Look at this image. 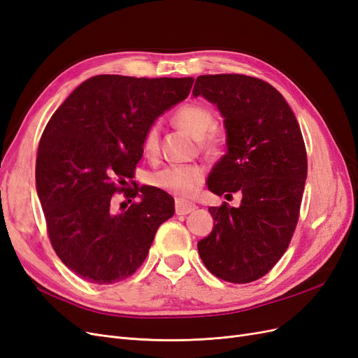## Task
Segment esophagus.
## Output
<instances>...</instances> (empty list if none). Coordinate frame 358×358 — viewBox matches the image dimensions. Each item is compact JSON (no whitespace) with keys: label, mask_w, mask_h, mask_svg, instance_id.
<instances>
[{"label":"esophagus","mask_w":358,"mask_h":358,"mask_svg":"<svg viewBox=\"0 0 358 358\" xmlns=\"http://www.w3.org/2000/svg\"><path fill=\"white\" fill-rule=\"evenodd\" d=\"M197 209V206L194 203H185V201H176V215H188Z\"/></svg>","instance_id":"1"}]
</instances>
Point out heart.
<instances>
[{
    "instance_id": "b5f03b06",
    "label": "heart",
    "mask_w": 358,
    "mask_h": 358,
    "mask_svg": "<svg viewBox=\"0 0 358 358\" xmlns=\"http://www.w3.org/2000/svg\"><path fill=\"white\" fill-rule=\"evenodd\" d=\"M176 122L199 138L200 146L206 152L213 154L220 148V138L209 133L215 125L213 113L201 104H183L175 115ZM143 150L148 155H155L159 148V124L149 125L143 136ZM204 180V170L196 164H173L152 173L150 185L175 194L179 199H188L199 189Z\"/></svg>"
}]
</instances>
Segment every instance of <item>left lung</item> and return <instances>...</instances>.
Segmentation results:
<instances>
[{
	"label": "left lung",
	"mask_w": 358,
	"mask_h": 358,
	"mask_svg": "<svg viewBox=\"0 0 358 358\" xmlns=\"http://www.w3.org/2000/svg\"><path fill=\"white\" fill-rule=\"evenodd\" d=\"M192 95L216 104L227 131V152L208 188L225 197L242 192L239 208H209L213 230L199 254L216 278L252 282L284 255L299 221L308 176L300 127L280 92L251 76H199Z\"/></svg>",
	"instance_id": "left-lung-1"
}]
</instances>
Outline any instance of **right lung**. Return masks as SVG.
Returning <instances> with one entry per match:
<instances>
[{"instance_id":"obj_1","label":"right lung","mask_w":358,"mask_h":358,"mask_svg":"<svg viewBox=\"0 0 358 358\" xmlns=\"http://www.w3.org/2000/svg\"><path fill=\"white\" fill-rule=\"evenodd\" d=\"M192 83V78L94 76L49 119L36 188L57 255L88 282L109 285L131 276L158 227L175 213V200L162 189L125 187L143 155L148 127L185 100ZM116 192L139 201L116 211Z\"/></svg>"}]
</instances>
